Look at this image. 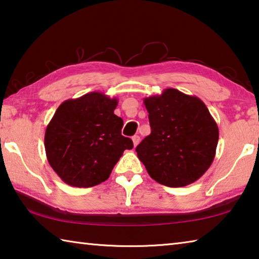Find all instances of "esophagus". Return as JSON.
Returning <instances> with one entry per match:
<instances>
[{
    "instance_id": "34e87169",
    "label": "esophagus",
    "mask_w": 259,
    "mask_h": 259,
    "mask_svg": "<svg viewBox=\"0 0 259 259\" xmlns=\"http://www.w3.org/2000/svg\"><path fill=\"white\" fill-rule=\"evenodd\" d=\"M139 140H140V138H139V136H137V135H135L134 137H133V142H134V146L136 147L139 144Z\"/></svg>"
}]
</instances>
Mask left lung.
<instances>
[{"mask_svg":"<svg viewBox=\"0 0 259 259\" xmlns=\"http://www.w3.org/2000/svg\"><path fill=\"white\" fill-rule=\"evenodd\" d=\"M151 135L136 147L155 182L169 187L194 183L216 155L219 131L204 103L177 89L144 98Z\"/></svg>","mask_w":259,"mask_h":259,"instance_id":"8db88e82","label":"left lung"}]
</instances>
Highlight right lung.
I'll return each mask as SVG.
<instances>
[{
    "instance_id": "add662e5",
    "label": "right lung",
    "mask_w": 259,
    "mask_h": 259,
    "mask_svg": "<svg viewBox=\"0 0 259 259\" xmlns=\"http://www.w3.org/2000/svg\"><path fill=\"white\" fill-rule=\"evenodd\" d=\"M116 98L94 91L65 100L45 135L47 159L64 183L91 187L108 179L133 140L121 135L123 120L114 114Z\"/></svg>"
}]
</instances>
